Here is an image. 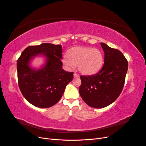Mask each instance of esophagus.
Masks as SVG:
<instances>
[{
	"label": "esophagus",
	"mask_w": 146,
	"mask_h": 146,
	"mask_svg": "<svg viewBox=\"0 0 146 146\" xmlns=\"http://www.w3.org/2000/svg\"><path fill=\"white\" fill-rule=\"evenodd\" d=\"M74 78H79L80 77H79V76L77 73H75L74 72Z\"/></svg>",
	"instance_id": "34e87169"
}]
</instances>
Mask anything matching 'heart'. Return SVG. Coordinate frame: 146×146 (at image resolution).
<instances>
[{
  "label": "heart",
  "mask_w": 146,
  "mask_h": 146,
  "mask_svg": "<svg viewBox=\"0 0 146 146\" xmlns=\"http://www.w3.org/2000/svg\"><path fill=\"white\" fill-rule=\"evenodd\" d=\"M104 61L103 53L99 48L76 46L68 51L67 57H64L63 63L69 69L77 66L79 72L89 76L99 71Z\"/></svg>",
  "instance_id": "obj_1"
}]
</instances>
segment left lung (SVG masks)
I'll return each instance as SVG.
<instances>
[{
    "label": "left lung",
    "instance_id": "obj_1",
    "mask_svg": "<svg viewBox=\"0 0 146 146\" xmlns=\"http://www.w3.org/2000/svg\"><path fill=\"white\" fill-rule=\"evenodd\" d=\"M104 54V64L97 74L80 76L79 93L90 107L102 108L115 101L121 93L128 70V61L117 49L100 43Z\"/></svg>",
    "mask_w": 146,
    "mask_h": 146
}]
</instances>
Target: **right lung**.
<instances>
[{"label": "right lung", "mask_w": 146, "mask_h": 146, "mask_svg": "<svg viewBox=\"0 0 146 146\" xmlns=\"http://www.w3.org/2000/svg\"><path fill=\"white\" fill-rule=\"evenodd\" d=\"M62 47L50 43L27 47L17 60V71L19 89L30 104L38 108H49L62 97L66 85L72 80L73 72L62 69ZM42 56L45 63L33 68L31 61Z\"/></svg>", "instance_id": "obj_1"}]
</instances>
